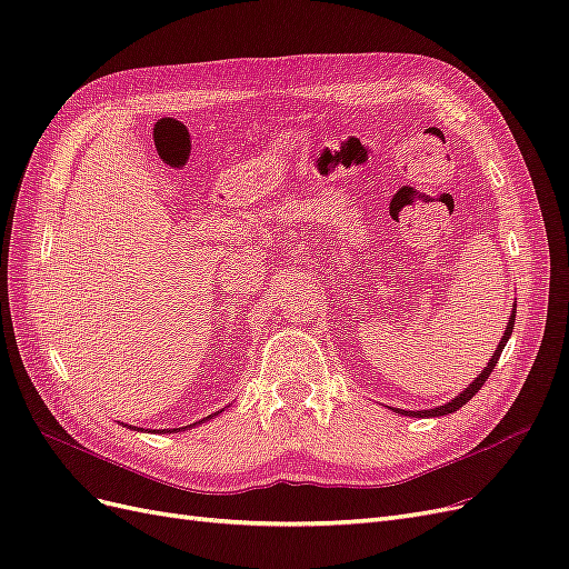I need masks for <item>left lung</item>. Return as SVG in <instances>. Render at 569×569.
<instances>
[{"label": "left lung", "instance_id": "left-lung-1", "mask_svg": "<svg viewBox=\"0 0 569 569\" xmlns=\"http://www.w3.org/2000/svg\"><path fill=\"white\" fill-rule=\"evenodd\" d=\"M512 330H515V306H512V313H510V318H508L506 332H503L501 341H498V347H496L491 360L487 363V368L481 370V372L475 377V380L456 396V399H451L449 403H443V406L429 408V410H403V408H396V412H399V416H408V418H439V416H449V412H456L458 408H462L481 387H485V382L489 380V375L493 372V368H496V363H498V358H501V353H503V349H506V343H508ZM391 410H393V408H391Z\"/></svg>", "mask_w": 569, "mask_h": 569}]
</instances>
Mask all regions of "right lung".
Instances as JSON below:
<instances>
[{
    "mask_svg": "<svg viewBox=\"0 0 569 569\" xmlns=\"http://www.w3.org/2000/svg\"><path fill=\"white\" fill-rule=\"evenodd\" d=\"M218 412H222V410H218ZM218 412H211L209 418H203V420H199V422H194V425H189V427H197V425H203V422H209V420H213ZM126 427H130V429H134V432H147V429H142V427H132V425H126ZM187 427H178V429H153V432H163V435H168V432H184ZM151 432V429H149Z\"/></svg>",
    "mask_w": 569,
    "mask_h": 569,
    "instance_id": "obj_1",
    "label": "right lung"
}]
</instances>
